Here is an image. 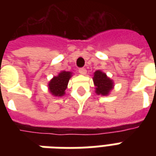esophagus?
<instances>
[{
    "label": "esophagus",
    "mask_w": 156,
    "mask_h": 156,
    "mask_svg": "<svg viewBox=\"0 0 156 156\" xmlns=\"http://www.w3.org/2000/svg\"><path fill=\"white\" fill-rule=\"evenodd\" d=\"M78 72H79V73H80V74H82V75H85L86 74V73H87V70H86V69H85V68H79V69H78Z\"/></svg>",
    "instance_id": "obj_1"
}]
</instances>
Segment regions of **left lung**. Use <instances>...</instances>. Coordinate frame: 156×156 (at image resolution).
<instances>
[{"instance_id": "8db88e82", "label": "left lung", "mask_w": 156, "mask_h": 156, "mask_svg": "<svg viewBox=\"0 0 156 156\" xmlns=\"http://www.w3.org/2000/svg\"><path fill=\"white\" fill-rule=\"evenodd\" d=\"M93 80L95 86V93L98 95L108 96L115 87L114 81L101 70H97L94 73Z\"/></svg>"}]
</instances>
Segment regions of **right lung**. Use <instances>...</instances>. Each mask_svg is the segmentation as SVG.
Segmentation results:
<instances>
[{"label":"right lung","mask_w":156,"mask_h":156,"mask_svg":"<svg viewBox=\"0 0 156 156\" xmlns=\"http://www.w3.org/2000/svg\"><path fill=\"white\" fill-rule=\"evenodd\" d=\"M72 76L73 73L67 71H61L57 76H54L48 84L49 93L55 97L63 96Z\"/></svg>","instance_id":"1"}]
</instances>
